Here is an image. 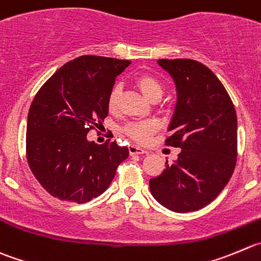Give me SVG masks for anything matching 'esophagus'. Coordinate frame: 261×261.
<instances>
[{
	"mask_svg": "<svg viewBox=\"0 0 261 261\" xmlns=\"http://www.w3.org/2000/svg\"><path fill=\"white\" fill-rule=\"evenodd\" d=\"M128 150H129V153H130V155H142V153L147 152L146 150H143V148L138 147V146H136V145H130L128 147Z\"/></svg>",
	"mask_w": 261,
	"mask_h": 261,
	"instance_id": "34e87169",
	"label": "esophagus"
}]
</instances>
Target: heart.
<instances>
[{
    "instance_id": "1",
    "label": "heart",
    "mask_w": 261,
    "mask_h": 261,
    "mask_svg": "<svg viewBox=\"0 0 261 261\" xmlns=\"http://www.w3.org/2000/svg\"><path fill=\"white\" fill-rule=\"evenodd\" d=\"M135 83L142 92L143 96L150 101H158L163 96V84L152 74H140V75L136 76ZM119 96H120V87L114 86L108 96V108L111 113L116 111V109H118ZM156 129H158V125L153 121H133V123H128L124 126V133L137 142H146L156 132Z\"/></svg>"
}]
</instances>
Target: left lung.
I'll return each mask as SVG.
<instances>
[{
	"label": "left lung",
	"instance_id": "1",
	"mask_svg": "<svg viewBox=\"0 0 261 261\" xmlns=\"http://www.w3.org/2000/svg\"><path fill=\"white\" fill-rule=\"evenodd\" d=\"M174 79L177 105L166 146L182 148L150 179L156 201L175 213L202 209L229 182L237 161V115L222 82L191 59L158 60Z\"/></svg>",
	"mask_w": 261,
	"mask_h": 261
}]
</instances>
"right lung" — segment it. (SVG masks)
Wrapping results in <instances>:
<instances>
[{
	"label": "right lung",
	"instance_id": "1",
	"mask_svg": "<svg viewBox=\"0 0 261 261\" xmlns=\"http://www.w3.org/2000/svg\"><path fill=\"white\" fill-rule=\"evenodd\" d=\"M129 60L84 55L61 66L37 92L27 123V160L51 196L83 203L105 192L129 155L116 141L87 133L102 125L108 96Z\"/></svg>",
	"mask_w": 261,
	"mask_h": 261
}]
</instances>
